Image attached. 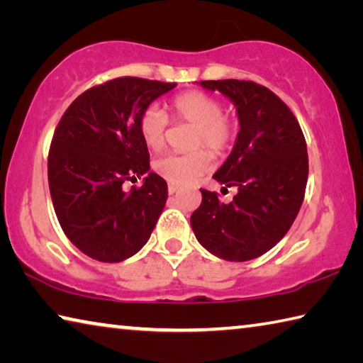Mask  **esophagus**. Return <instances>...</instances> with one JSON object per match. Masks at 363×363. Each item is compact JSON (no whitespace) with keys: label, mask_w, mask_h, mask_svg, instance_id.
Here are the masks:
<instances>
[{"label":"esophagus","mask_w":363,"mask_h":363,"mask_svg":"<svg viewBox=\"0 0 363 363\" xmlns=\"http://www.w3.org/2000/svg\"><path fill=\"white\" fill-rule=\"evenodd\" d=\"M177 189H179V187H177L176 184H168V192H169V194H174Z\"/></svg>","instance_id":"1"}]
</instances>
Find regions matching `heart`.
Returning a JSON list of instances; mask_svg holds the SVG:
<instances>
[{
  "instance_id": "1",
  "label": "heart",
  "mask_w": 363,
  "mask_h": 363,
  "mask_svg": "<svg viewBox=\"0 0 363 363\" xmlns=\"http://www.w3.org/2000/svg\"><path fill=\"white\" fill-rule=\"evenodd\" d=\"M174 120L195 125L192 147H206L214 155H223L230 149L237 138V123L230 115L224 113V104L218 96L205 91L190 89L176 94L169 101ZM168 116L157 106L145 107L139 115L138 131L145 147L150 150H162L167 143ZM211 153L199 149L187 155L168 153L153 162L155 173L171 184L181 186L199 179L211 169Z\"/></svg>"
}]
</instances>
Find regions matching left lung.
Here are the masks:
<instances>
[{
    "label": "left lung",
    "instance_id": "1",
    "mask_svg": "<svg viewBox=\"0 0 363 363\" xmlns=\"http://www.w3.org/2000/svg\"><path fill=\"white\" fill-rule=\"evenodd\" d=\"M200 84L237 106L235 147L213 177L238 192L225 205L218 192L200 189L190 224L196 240L220 259H255L285 237L303 205L309 174L304 134L290 107L266 86L245 79Z\"/></svg>",
    "mask_w": 363,
    "mask_h": 363
}]
</instances>
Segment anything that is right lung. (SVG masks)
I'll use <instances>...</instances> for the list:
<instances>
[{
	"instance_id": "right-lung-1",
	"label": "right lung",
	"mask_w": 363,
	"mask_h": 363,
	"mask_svg": "<svg viewBox=\"0 0 363 363\" xmlns=\"http://www.w3.org/2000/svg\"><path fill=\"white\" fill-rule=\"evenodd\" d=\"M174 86L138 77L96 84L70 104L54 131L48 155L54 211L69 240L96 261L136 255L167 203V181L149 173L138 120ZM143 174V186L122 190L123 182Z\"/></svg>"
}]
</instances>
